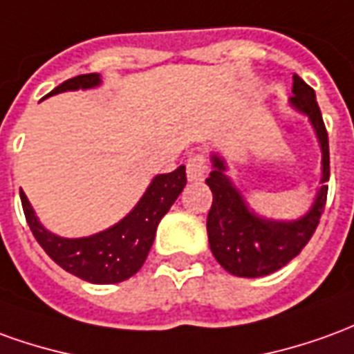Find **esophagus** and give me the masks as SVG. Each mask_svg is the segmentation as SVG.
Instances as JSON below:
<instances>
[{"instance_id": "obj_1", "label": "esophagus", "mask_w": 354, "mask_h": 354, "mask_svg": "<svg viewBox=\"0 0 354 354\" xmlns=\"http://www.w3.org/2000/svg\"><path fill=\"white\" fill-rule=\"evenodd\" d=\"M207 172H209V167H207V160H205L201 153H195L187 159L185 174H187L189 182H201L203 178L207 176Z\"/></svg>"}]
</instances>
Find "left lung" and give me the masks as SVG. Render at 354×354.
<instances>
[{
  "label": "left lung",
  "mask_w": 354,
  "mask_h": 354,
  "mask_svg": "<svg viewBox=\"0 0 354 354\" xmlns=\"http://www.w3.org/2000/svg\"><path fill=\"white\" fill-rule=\"evenodd\" d=\"M291 105L308 117L315 128L322 149V185L316 194L310 211L291 222L268 220L249 211L236 185L224 174L226 162L218 155H212V172L207 184L212 192V207L207 216L209 245L224 270L239 278H261L295 259L320 222L330 180V145L324 126L322 113L316 103L315 90L308 84L293 76Z\"/></svg>",
  "instance_id": "8db88e82"
}]
</instances>
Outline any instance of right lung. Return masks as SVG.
I'll use <instances>...</instances> for the list:
<instances>
[{
  "label": "right lung",
  "mask_w": 354,
  "mask_h": 354,
  "mask_svg": "<svg viewBox=\"0 0 354 354\" xmlns=\"http://www.w3.org/2000/svg\"><path fill=\"white\" fill-rule=\"evenodd\" d=\"M101 84L97 73L80 74L66 80L49 95L68 90H88ZM185 185V167L153 178L147 192L132 211L118 224L90 237H59L39 224L38 216L21 192V203L26 222L41 249L63 270L91 283H118L140 270L149 254L160 218L169 212L172 203Z\"/></svg>",
  "instance_id": "right-lung-1"
}]
</instances>
